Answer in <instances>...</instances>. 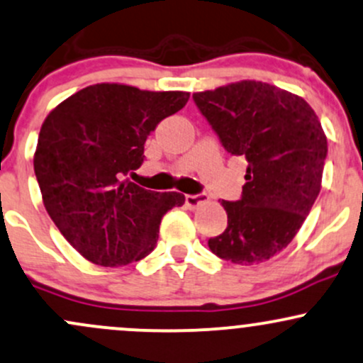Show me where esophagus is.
I'll use <instances>...</instances> for the list:
<instances>
[{
    "label": "esophagus",
    "mask_w": 363,
    "mask_h": 363,
    "mask_svg": "<svg viewBox=\"0 0 363 363\" xmlns=\"http://www.w3.org/2000/svg\"><path fill=\"white\" fill-rule=\"evenodd\" d=\"M184 201H186V206H188V208H196V206H200L201 203H206V201H208V196H206L205 193H198V194H186Z\"/></svg>",
    "instance_id": "34e87169"
}]
</instances>
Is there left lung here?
I'll list each match as a JSON object with an SVG mask.
<instances>
[{"label": "left lung", "instance_id": "8db88e82", "mask_svg": "<svg viewBox=\"0 0 363 363\" xmlns=\"http://www.w3.org/2000/svg\"><path fill=\"white\" fill-rule=\"evenodd\" d=\"M193 99L227 153L248 162L240 200H222L227 227L210 250L238 265L262 264L293 241L320 193V122L303 98L267 82H234Z\"/></svg>", "mask_w": 363, "mask_h": 363}]
</instances>
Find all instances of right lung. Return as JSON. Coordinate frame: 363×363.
Returning a JSON list of instances; mask_svg holds the SVG:
<instances>
[{"mask_svg": "<svg viewBox=\"0 0 363 363\" xmlns=\"http://www.w3.org/2000/svg\"><path fill=\"white\" fill-rule=\"evenodd\" d=\"M189 93L94 84L72 94L41 127L34 172L46 212L89 262L127 265L158 241L162 217L184 194L157 193L123 181L145 162L146 139L184 108Z\"/></svg>", "mask_w": 363, "mask_h": 363, "instance_id": "obj_1", "label": "right lung"}]
</instances>
